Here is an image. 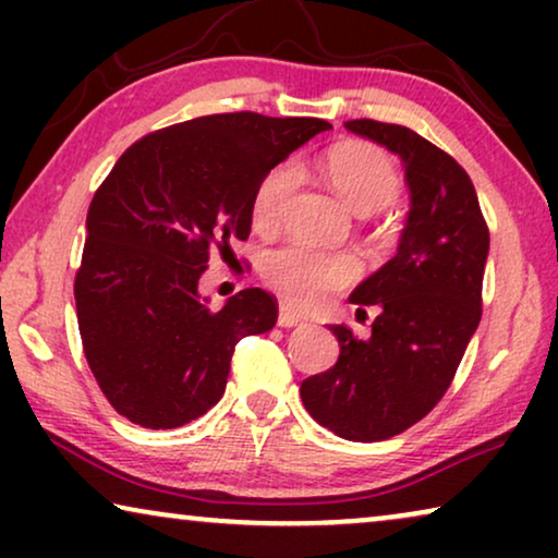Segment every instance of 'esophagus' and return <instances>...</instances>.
<instances>
[{
    "instance_id": "1",
    "label": "esophagus",
    "mask_w": 558,
    "mask_h": 558,
    "mask_svg": "<svg viewBox=\"0 0 558 558\" xmlns=\"http://www.w3.org/2000/svg\"><path fill=\"white\" fill-rule=\"evenodd\" d=\"M302 323H304V317L296 315L292 307H281L279 310V327H296Z\"/></svg>"
}]
</instances>
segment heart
I'll use <instances>...</instances> for the list:
<instances>
[{
  "mask_svg": "<svg viewBox=\"0 0 558 558\" xmlns=\"http://www.w3.org/2000/svg\"><path fill=\"white\" fill-rule=\"evenodd\" d=\"M325 178L345 205L361 216L384 210L401 193V178L384 149L363 142L338 144L325 157ZM296 185V165L281 162L258 182L254 195V226L271 228ZM262 274L289 304L300 310L323 307L327 296L340 292L357 277V262L342 251H317L287 243L264 256Z\"/></svg>",
  "mask_w": 558,
  "mask_h": 558,
  "instance_id": "heart-1",
  "label": "heart"
}]
</instances>
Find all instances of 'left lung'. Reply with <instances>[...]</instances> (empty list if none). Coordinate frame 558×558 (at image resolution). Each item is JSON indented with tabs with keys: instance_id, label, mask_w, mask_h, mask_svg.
<instances>
[{
	"instance_id": "obj_1",
	"label": "left lung",
	"mask_w": 558,
	"mask_h": 558,
	"mask_svg": "<svg viewBox=\"0 0 558 558\" xmlns=\"http://www.w3.org/2000/svg\"><path fill=\"white\" fill-rule=\"evenodd\" d=\"M348 132L399 155L411 208L399 251L350 302L378 317L371 338L330 325L340 357L302 380L304 409L350 441H384L437 407L480 325L490 233L470 174L447 151L399 124L345 121Z\"/></svg>"
}]
</instances>
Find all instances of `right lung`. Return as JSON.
<instances>
[{
  "mask_svg": "<svg viewBox=\"0 0 558 558\" xmlns=\"http://www.w3.org/2000/svg\"><path fill=\"white\" fill-rule=\"evenodd\" d=\"M330 124L213 113L134 142L96 190L75 274L83 353L113 409L144 429L203 416L226 391L235 342L269 332L277 302L243 289L210 310V254L251 233L258 182Z\"/></svg>",
  "mask_w": 558,
  "mask_h": 558,
  "instance_id": "add662e5",
  "label": "right lung"
}]
</instances>
